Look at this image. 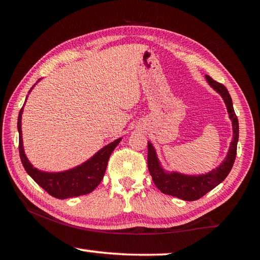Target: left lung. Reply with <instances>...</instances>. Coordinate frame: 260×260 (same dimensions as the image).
<instances>
[{"mask_svg":"<svg viewBox=\"0 0 260 260\" xmlns=\"http://www.w3.org/2000/svg\"><path fill=\"white\" fill-rule=\"evenodd\" d=\"M206 81L213 89L221 95L225 101L228 114L233 125V140L228 150L227 157L217 169L206 174L200 175H186L178 172L169 173L160 166L158 160L155 148L150 142H148V169L152 178L153 183L162 193L175 196L183 201H196L203 197L206 192L212 190L219 183H221L230 174L233 164L235 161L237 141H239V120L233 108V102L227 88L219 83L209 76H205Z\"/></svg>","mask_w":260,"mask_h":260,"instance_id":"1","label":"left lung"}]
</instances>
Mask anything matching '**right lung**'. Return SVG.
Here are the masks:
<instances>
[{
    "label": "right lung",
    "instance_id": "1",
    "mask_svg": "<svg viewBox=\"0 0 260 260\" xmlns=\"http://www.w3.org/2000/svg\"><path fill=\"white\" fill-rule=\"evenodd\" d=\"M32 89L33 87L30 88L29 91ZM23 109L24 108L20 109L18 122H17L19 132V156L24 169L29 174V177L39 186L45 189L49 195L59 200L87 195V193L93 191L102 181L109 158L114 148L119 144L121 139L114 140L113 142L109 143L108 146L101 149L99 152H96L90 159L82 162L81 165L74 167V169L57 173L43 172V171L35 169L28 161L27 157L25 156L23 138H21V113H23Z\"/></svg>",
    "mask_w": 260,
    "mask_h": 260
}]
</instances>
